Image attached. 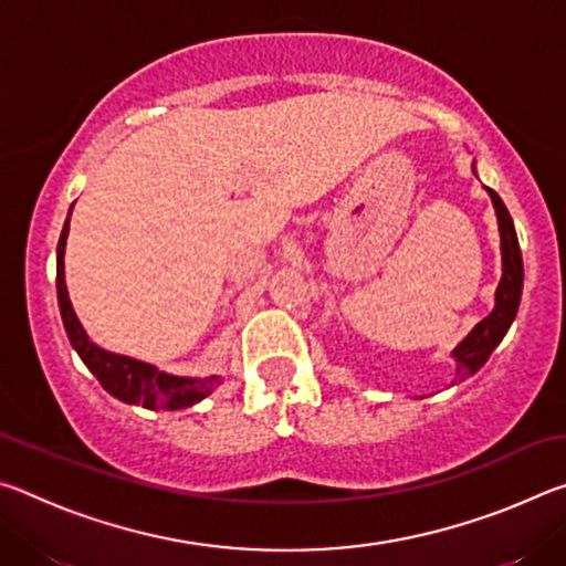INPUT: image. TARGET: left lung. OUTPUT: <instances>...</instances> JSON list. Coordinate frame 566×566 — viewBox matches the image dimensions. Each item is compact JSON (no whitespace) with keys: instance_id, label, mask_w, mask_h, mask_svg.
Wrapping results in <instances>:
<instances>
[{"instance_id":"left-lung-1","label":"left lung","mask_w":566,"mask_h":566,"mask_svg":"<svg viewBox=\"0 0 566 566\" xmlns=\"http://www.w3.org/2000/svg\"><path fill=\"white\" fill-rule=\"evenodd\" d=\"M492 197V205L496 209V219H500V237H502V282L496 286V304L490 317H484L472 329V334L459 344L454 349L457 359V375L464 379L482 367V364L490 359L496 344L502 342L506 329L512 327L516 317V310H520L522 300V282H524V266H522V249L516 242V232L512 224V217L506 212L504 202L496 195L494 189L486 187Z\"/></svg>"}]
</instances>
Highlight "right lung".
I'll return each mask as SVG.
<instances>
[{
	"instance_id": "1",
	"label": "right lung",
	"mask_w": 566,
	"mask_h": 566,
	"mask_svg": "<svg viewBox=\"0 0 566 566\" xmlns=\"http://www.w3.org/2000/svg\"><path fill=\"white\" fill-rule=\"evenodd\" d=\"M66 232H70V217H66L64 222L60 244H56V300H60V312H62L66 337H70L72 347L76 349V354H80L82 361L87 364V369L99 379V385L107 389L112 397L127 401V405H142L147 409L177 411L202 401L209 391L219 385V377H207V379L171 377L167 371H159L157 367H151V364L102 349L87 337V332L82 329V324L72 310L70 294H66V284H64Z\"/></svg>"
}]
</instances>
